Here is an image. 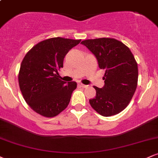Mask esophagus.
<instances>
[{"mask_svg":"<svg viewBox=\"0 0 158 158\" xmlns=\"http://www.w3.org/2000/svg\"><path fill=\"white\" fill-rule=\"evenodd\" d=\"M80 86L81 87H82V88H88V85H84V84H82V83H80Z\"/></svg>","mask_w":158,"mask_h":158,"instance_id":"1","label":"esophagus"}]
</instances>
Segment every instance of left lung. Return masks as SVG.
Returning a JSON list of instances; mask_svg holds the SVG:
<instances>
[{"instance_id":"8db88e82","label":"left lung","mask_w":158,"mask_h":158,"mask_svg":"<svg viewBox=\"0 0 158 158\" xmlns=\"http://www.w3.org/2000/svg\"><path fill=\"white\" fill-rule=\"evenodd\" d=\"M81 44L106 71L104 86L94 87L97 94L89 100L90 106L104 117L119 114L129 104L137 88L138 68L133 54L123 43L110 38L85 40Z\"/></svg>"}]
</instances>
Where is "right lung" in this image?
Returning <instances> with one entry per match:
<instances>
[{
  "instance_id": "right-lung-1",
  "label": "right lung",
  "mask_w": 158,
  "mask_h": 158,
  "mask_svg": "<svg viewBox=\"0 0 158 158\" xmlns=\"http://www.w3.org/2000/svg\"><path fill=\"white\" fill-rule=\"evenodd\" d=\"M80 41L52 38L38 43L24 56L19 74V87L23 99L36 113L52 117L68 107L77 83L61 81L58 70L63 68L69 50Z\"/></svg>"
}]
</instances>
